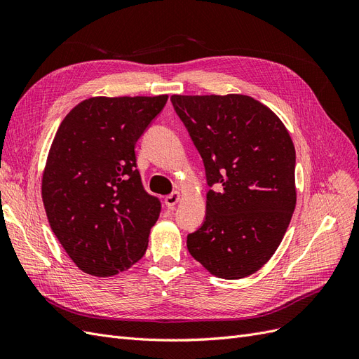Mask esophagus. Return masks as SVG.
Here are the masks:
<instances>
[{
	"mask_svg": "<svg viewBox=\"0 0 359 359\" xmlns=\"http://www.w3.org/2000/svg\"><path fill=\"white\" fill-rule=\"evenodd\" d=\"M181 198H182L181 191H173L172 194H169V196L165 198V203L168 208H173V206H175L181 201Z\"/></svg>",
	"mask_w": 359,
	"mask_h": 359,
	"instance_id": "obj_1",
	"label": "esophagus"
}]
</instances>
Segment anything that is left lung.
Wrapping results in <instances>:
<instances>
[{"label": "left lung", "instance_id": "8db88e82", "mask_svg": "<svg viewBox=\"0 0 359 359\" xmlns=\"http://www.w3.org/2000/svg\"><path fill=\"white\" fill-rule=\"evenodd\" d=\"M202 156L206 217L187 236L190 255L226 280L273 257L297 205L295 147L281 119L250 95L170 97Z\"/></svg>", "mask_w": 359, "mask_h": 359}]
</instances>
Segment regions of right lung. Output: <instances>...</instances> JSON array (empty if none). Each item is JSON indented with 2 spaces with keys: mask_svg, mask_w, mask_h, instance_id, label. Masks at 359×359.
<instances>
[{
  "mask_svg": "<svg viewBox=\"0 0 359 359\" xmlns=\"http://www.w3.org/2000/svg\"><path fill=\"white\" fill-rule=\"evenodd\" d=\"M168 94L90 97L62 119L41 177L52 232L74 265L111 277L142 259L160 215L144 190L135 145Z\"/></svg>",
  "mask_w": 359,
  "mask_h": 359,
  "instance_id": "obj_1",
  "label": "right lung"
}]
</instances>
